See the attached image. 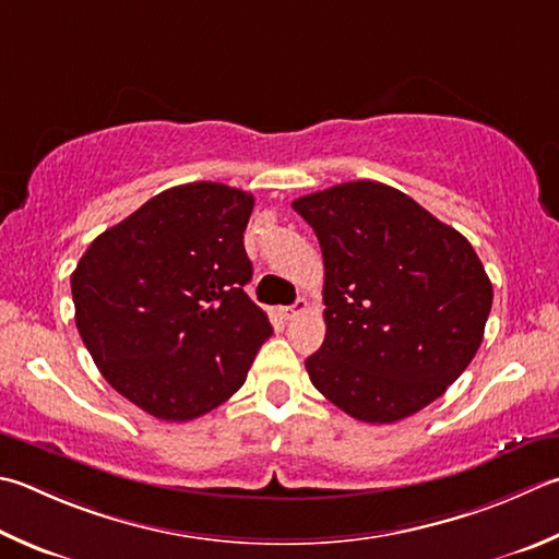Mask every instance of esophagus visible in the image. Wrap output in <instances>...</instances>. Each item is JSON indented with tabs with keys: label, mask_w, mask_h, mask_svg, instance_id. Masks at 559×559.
I'll return each mask as SVG.
<instances>
[{
	"label": "esophagus",
	"mask_w": 559,
	"mask_h": 559,
	"mask_svg": "<svg viewBox=\"0 0 559 559\" xmlns=\"http://www.w3.org/2000/svg\"><path fill=\"white\" fill-rule=\"evenodd\" d=\"M308 310V300H296V302H293V306H288V308H283L281 310V314H283V318H286V320H293V318H298V314H302V312H306Z\"/></svg>",
	"instance_id": "1"
}]
</instances>
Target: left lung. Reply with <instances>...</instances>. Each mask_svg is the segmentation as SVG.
I'll list each match as a JSON object with an SVG mask.
<instances>
[{"mask_svg":"<svg viewBox=\"0 0 559 559\" xmlns=\"http://www.w3.org/2000/svg\"><path fill=\"white\" fill-rule=\"evenodd\" d=\"M324 261V399L364 423L408 418L448 391L484 340L493 288L460 231L405 192L352 180L293 200Z\"/></svg>","mask_w":559,"mask_h":559,"instance_id":"obj_1","label":"left lung"}]
</instances>
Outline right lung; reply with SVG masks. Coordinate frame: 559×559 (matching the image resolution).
<instances>
[{
    "instance_id": "1",
    "label": "right lung",
    "mask_w": 559,
    "mask_h": 559,
    "mask_svg": "<svg viewBox=\"0 0 559 559\" xmlns=\"http://www.w3.org/2000/svg\"><path fill=\"white\" fill-rule=\"evenodd\" d=\"M253 195L188 182L103 231L70 276L75 324L117 393L186 423L235 395L271 322L245 286Z\"/></svg>"
}]
</instances>
